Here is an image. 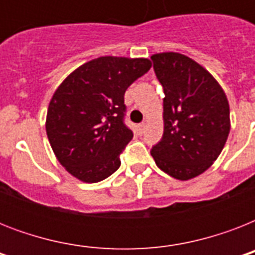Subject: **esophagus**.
<instances>
[{
  "mask_svg": "<svg viewBox=\"0 0 255 255\" xmlns=\"http://www.w3.org/2000/svg\"><path fill=\"white\" fill-rule=\"evenodd\" d=\"M137 128H139V132H140V133H143V132H144V128H145V124H144V123L139 124V126H137Z\"/></svg>",
  "mask_w": 255,
  "mask_h": 255,
  "instance_id": "34e87169",
  "label": "esophagus"
}]
</instances>
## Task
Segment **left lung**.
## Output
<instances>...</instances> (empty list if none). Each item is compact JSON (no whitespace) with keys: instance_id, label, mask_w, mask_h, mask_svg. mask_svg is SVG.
I'll return each mask as SVG.
<instances>
[{"instance_id":"8db88e82","label":"left lung","mask_w":255,"mask_h":255,"mask_svg":"<svg viewBox=\"0 0 255 255\" xmlns=\"http://www.w3.org/2000/svg\"><path fill=\"white\" fill-rule=\"evenodd\" d=\"M164 88L163 137L151 155L156 165L185 181L217 160L230 132L229 102L214 77L180 53L151 57Z\"/></svg>"}]
</instances>
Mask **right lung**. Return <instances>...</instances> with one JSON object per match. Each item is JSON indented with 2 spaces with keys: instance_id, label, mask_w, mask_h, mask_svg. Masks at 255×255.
Wrapping results in <instances>:
<instances>
[{
  "instance_id": "right-lung-1",
  "label": "right lung",
  "mask_w": 255,
  "mask_h": 255,
  "mask_svg": "<svg viewBox=\"0 0 255 255\" xmlns=\"http://www.w3.org/2000/svg\"><path fill=\"white\" fill-rule=\"evenodd\" d=\"M151 66L147 58L100 57L74 70L55 90L46 133L71 176L98 182L120 167V153L133 137L123 122L124 94Z\"/></svg>"
}]
</instances>
